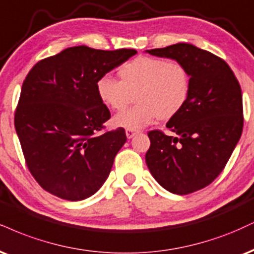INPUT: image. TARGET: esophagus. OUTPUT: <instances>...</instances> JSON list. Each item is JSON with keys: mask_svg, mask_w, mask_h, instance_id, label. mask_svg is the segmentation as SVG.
Here are the masks:
<instances>
[{"mask_svg": "<svg viewBox=\"0 0 254 254\" xmlns=\"http://www.w3.org/2000/svg\"><path fill=\"white\" fill-rule=\"evenodd\" d=\"M125 133H127V138H132L133 136L137 135L138 133V131L137 130H133V129H127L125 130Z\"/></svg>", "mask_w": 254, "mask_h": 254, "instance_id": "34e87169", "label": "esophagus"}]
</instances>
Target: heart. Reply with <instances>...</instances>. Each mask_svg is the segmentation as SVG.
I'll list each match as a JSON object with an SVG mask.
<instances>
[{"instance_id": "b5f03b06", "label": "heart", "mask_w": 254, "mask_h": 254, "mask_svg": "<svg viewBox=\"0 0 254 254\" xmlns=\"http://www.w3.org/2000/svg\"><path fill=\"white\" fill-rule=\"evenodd\" d=\"M119 80L104 74L97 80L99 99L114 111H123L114 124L127 129H140L155 118L172 119L182 111L190 96L191 79L188 68L179 60L138 57L118 69Z\"/></svg>"}]
</instances>
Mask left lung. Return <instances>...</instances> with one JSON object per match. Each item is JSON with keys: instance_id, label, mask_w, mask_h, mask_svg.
I'll return each mask as SVG.
<instances>
[{"instance_id": "1", "label": "left lung", "mask_w": 254, "mask_h": 254, "mask_svg": "<svg viewBox=\"0 0 254 254\" xmlns=\"http://www.w3.org/2000/svg\"><path fill=\"white\" fill-rule=\"evenodd\" d=\"M146 52L181 61L191 79L187 104L167 123L176 136L161 130L148 132L146 166L170 193H194L219 176L240 139L244 127L240 84L224 59L193 45L176 44Z\"/></svg>"}]
</instances>
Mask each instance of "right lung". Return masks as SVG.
Segmentation results:
<instances>
[{
  "instance_id": "right-lung-1",
  "label": "right lung",
  "mask_w": 254,
  "mask_h": 254,
  "mask_svg": "<svg viewBox=\"0 0 254 254\" xmlns=\"http://www.w3.org/2000/svg\"><path fill=\"white\" fill-rule=\"evenodd\" d=\"M136 53L75 46L40 60L27 74L14 124L28 170L46 191L84 200L108 179L127 135L123 127L105 129L111 114L96 84Z\"/></svg>"
}]
</instances>
